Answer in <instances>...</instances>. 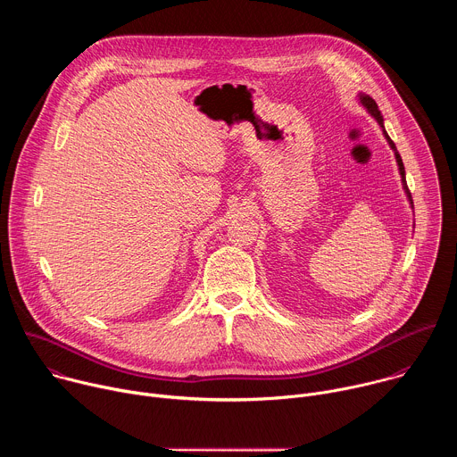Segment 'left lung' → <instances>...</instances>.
Listing matches in <instances>:
<instances>
[{
    "label": "left lung",
    "instance_id": "8db88e82",
    "mask_svg": "<svg viewBox=\"0 0 457 457\" xmlns=\"http://www.w3.org/2000/svg\"><path fill=\"white\" fill-rule=\"evenodd\" d=\"M360 101H361V104L369 110V113L378 120V124L381 126V129H383V136H385V139H386V143L390 145V148L395 150V155H396V162H398V166H400V175H402V182H403V187H405V191H407V197H409V201H411V204H412V197H411V191H409V186H407V180H405V166H403V161H402V155L398 154V148H396V145L393 143V139L388 137V134L385 132V126H383V117H381V112L378 110V104H376V101L372 99V97H369V96H365V94H360Z\"/></svg>",
    "mask_w": 457,
    "mask_h": 457
}]
</instances>
